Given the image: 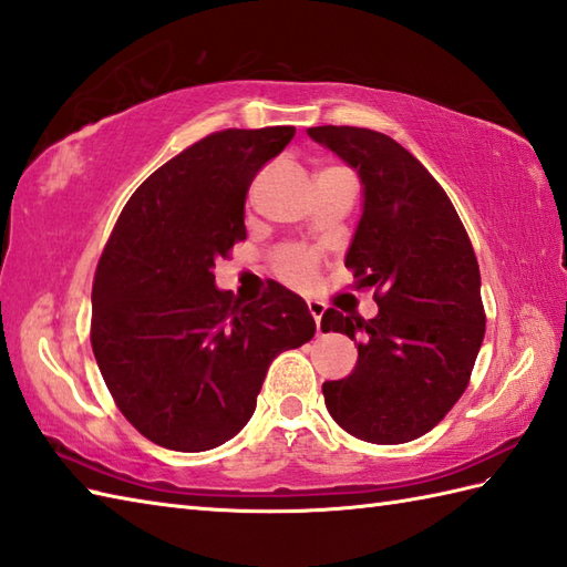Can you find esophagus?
<instances>
[{"instance_id":"1","label":"esophagus","mask_w":567,"mask_h":567,"mask_svg":"<svg viewBox=\"0 0 567 567\" xmlns=\"http://www.w3.org/2000/svg\"><path fill=\"white\" fill-rule=\"evenodd\" d=\"M307 309H309V315L315 317V321H317V333H321V317H323V311H327V305L319 302V299H309Z\"/></svg>"}]
</instances>
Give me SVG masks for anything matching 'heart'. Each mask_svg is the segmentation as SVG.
<instances>
[{
	"label": "heart",
	"mask_w": 567,
	"mask_h": 567,
	"mask_svg": "<svg viewBox=\"0 0 567 567\" xmlns=\"http://www.w3.org/2000/svg\"><path fill=\"white\" fill-rule=\"evenodd\" d=\"M317 256L309 250L290 248L277 256V272H280L282 280L295 287H302V290L317 282Z\"/></svg>",
	"instance_id": "obj_1"
}]
</instances>
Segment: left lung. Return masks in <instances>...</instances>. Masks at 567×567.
<instances>
[{
  "label": "left lung",
  "instance_id": "left-lung-1",
  "mask_svg": "<svg viewBox=\"0 0 567 567\" xmlns=\"http://www.w3.org/2000/svg\"><path fill=\"white\" fill-rule=\"evenodd\" d=\"M307 134L358 173L363 212L346 268L380 307L368 321L321 317L323 333L360 341L355 370L323 382V402L360 441H414L461 400L485 339L475 250L443 187L394 138L355 126Z\"/></svg>",
  "mask_w": 567,
  "mask_h": 567
}]
</instances>
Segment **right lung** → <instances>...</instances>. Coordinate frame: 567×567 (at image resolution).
I'll return each mask as SVG.
<instances>
[{
	"instance_id": "obj_1",
	"label": "right lung",
	"mask_w": 567,
	"mask_h": 567,
	"mask_svg": "<svg viewBox=\"0 0 567 567\" xmlns=\"http://www.w3.org/2000/svg\"><path fill=\"white\" fill-rule=\"evenodd\" d=\"M295 126L228 128L143 183L118 216L92 287V351L116 406L148 441L199 453L256 412L275 355L317 331L307 302L275 285L240 305L214 262L246 240V195Z\"/></svg>"
}]
</instances>
